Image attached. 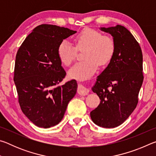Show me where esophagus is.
<instances>
[{
	"label": "esophagus",
	"mask_w": 156,
	"mask_h": 156,
	"mask_svg": "<svg viewBox=\"0 0 156 156\" xmlns=\"http://www.w3.org/2000/svg\"><path fill=\"white\" fill-rule=\"evenodd\" d=\"M77 92L79 95H80V96H85V95L88 94L89 90L87 88L84 87V86L81 85V84H79L78 86Z\"/></svg>",
	"instance_id": "esophagus-1"
}]
</instances>
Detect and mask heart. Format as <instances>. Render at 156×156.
<instances>
[{"instance_id":"1","label":"heart","mask_w":156,"mask_h":156,"mask_svg":"<svg viewBox=\"0 0 156 156\" xmlns=\"http://www.w3.org/2000/svg\"><path fill=\"white\" fill-rule=\"evenodd\" d=\"M75 46L67 40L59 43L57 49L58 58L63 65H69L75 60L77 49L83 51V61L78 62L70 68V78L84 80L93 76L98 65L106 66L112 61L115 52V42L112 36L102 34L100 31L85 28L73 38Z\"/></svg>"}]
</instances>
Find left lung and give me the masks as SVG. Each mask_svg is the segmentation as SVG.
<instances>
[{
  "label": "left lung",
  "mask_w": 156,
  "mask_h": 156,
  "mask_svg": "<svg viewBox=\"0 0 156 156\" xmlns=\"http://www.w3.org/2000/svg\"><path fill=\"white\" fill-rule=\"evenodd\" d=\"M101 30L112 34L116 48L112 61L92 88L101 100L90 115L96 125L113 128L125 122L138 105L144 79L143 58L140 46L127 29L117 25Z\"/></svg>",
  "instance_id": "left-lung-1"
}]
</instances>
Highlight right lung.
<instances>
[{
  "instance_id": "obj_1",
  "label": "right lung",
  "mask_w": 156,
  "mask_h": 156,
  "mask_svg": "<svg viewBox=\"0 0 156 156\" xmlns=\"http://www.w3.org/2000/svg\"><path fill=\"white\" fill-rule=\"evenodd\" d=\"M76 32L57 25H38L17 51L14 81L18 102L23 113L39 127L58 125L76 93L75 80L59 85L66 72L57 54L60 42Z\"/></svg>"
}]
</instances>
